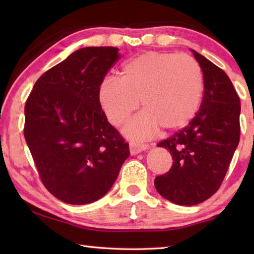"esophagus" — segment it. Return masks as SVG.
I'll use <instances>...</instances> for the list:
<instances>
[{
    "label": "esophagus",
    "mask_w": 254,
    "mask_h": 254,
    "mask_svg": "<svg viewBox=\"0 0 254 254\" xmlns=\"http://www.w3.org/2000/svg\"><path fill=\"white\" fill-rule=\"evenodd\" d=\"M149 148V145L143 144V143H139V142H130V152L131 154H137L140 152L144 151Z\"/></svg>",
    "instance_id": "34e87169"
}]
</instances>
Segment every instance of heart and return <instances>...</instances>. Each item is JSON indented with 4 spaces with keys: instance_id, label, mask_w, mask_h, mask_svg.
<instances>
[{
    "instance_id": "1",
    "label": "heart",
    "mask_w": 254,
    "mask_h": 254,
    "mask_svg": "<svg viewBox=\"0 0 254 254\" xmlns=\"http://www.w3.org/2000/svg\"><path fill=\"white\" fill-rule=\"evenodd\" d=\"M198 64L187 55L149 51L124 64L121 78L107 76L98 87L106 119L118 127L139 106L144 111L124 127L127 136L145 140L165 131L179 130L191 121L203 96Z\"/></svg>"
}]
</instances>
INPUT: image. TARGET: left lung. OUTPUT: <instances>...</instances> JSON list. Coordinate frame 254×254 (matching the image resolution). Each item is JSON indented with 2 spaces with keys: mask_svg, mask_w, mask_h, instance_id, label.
Returning <instances> with one entry per match:
<instances>
[{
  "mask_svg": "<svg viewBox=\"0 0 254 254\" xmlns=\"http://www.w3.org/2000/svg\"><path fill=\"white\" fill-rule=\"evenodd\" d=\"M192 54L203 71V101L186 127L158 143L174 162L168 173L154 179L159 194L185 206L203 203L218 190L241 131V103L229 76L197 51Z\"/></svg>",
  "mask_w": 254,
  "mask_h": 254,
  "instance_id": "8db88e82",
  "label": "left lung"
}]
</instances>
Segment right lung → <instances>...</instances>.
I'll return each mask as SVG.
<instances>
[{"label":"right lung","instance_id":"right-lung-1","mask_svg":"<svg viewBox=\"0 0 254 254\" xmlns=\"http://www.w3.org/2000/svg\"><path fill=\"white\" fill-rule=\"evenodd\" d=\"M115 47H86L36 81L24 106V137L45 187L71 205L104 196L130 156L107 121L98 87L119 60Z\"/></svg>","mask_w":254,"mask_h":254}]
</instances>
